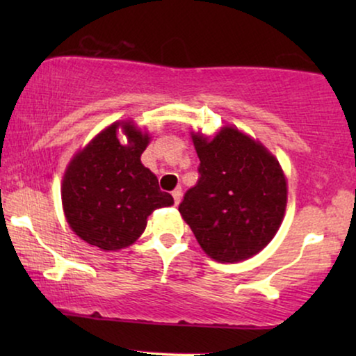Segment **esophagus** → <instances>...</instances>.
<instances>
[{"label": "esophagus", "mask_w": 356, "mask_h": 356, "mask_svg": "<svg viewBox=\"0 0 356 356\" xmlns=\"http://www.w3.org/2000/svg\"><path fill=\"white\" fill-rule=\"evenodd\" d=\"M172 196H173V199H175V204H179V201H181V188L173 189Z\"/></svg>", "instance_id": "34e87169"}]
</instances>
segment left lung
Wrapping results in <instances>:
<instances>
[{"mask_svg":"<svg viewBox=\"0 0 356 356\" xmlns=\"http://www.w3.org/2000/svg\"><path fill=\"white\" fill-rule=\"evenodd\" d=\"M199 179L178 211L204 251L218 262H238L269 245L286 206V181L264 145L235 128L212 140L193 136Z\"/></svg>","mask_w":356,"mask_h":356,"instance_id":"1","label":"left lung"}]
</instances>
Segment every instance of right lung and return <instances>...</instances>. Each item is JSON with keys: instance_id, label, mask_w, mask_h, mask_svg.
Segmentation results:
<instances>
[{"instance_id": "add662e5", "label": "right lung", "mask_w": 356, "mask_h": 356, "mask_svg": "<svg viewBox=\"0 0 356 356\" xmlns=\"http://www.w3.org/2000/svg\"><path fill=\"white\" fill-rule=\"evenodd\" d=\"M121 125L129 136L115 138ZM149 136L129 123H115L77 154L63 179L61 199L72 232L105 251L128 248L143 235L155 209L173 204L155 175L140 163Z\"/></svg>"}]
</instances>
